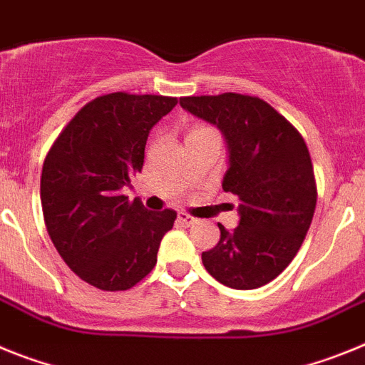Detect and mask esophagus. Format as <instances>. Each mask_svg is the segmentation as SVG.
I'll list each match as a JSON object with an SVG mask.
<instances>
[{
    "label": "esophagus",
    "mask_w": 365,
    "mask_h": 365,
    "mask_svg": "<svg viewBox=\"0 0 365 365\" xmlns=\"http://www.w3.org/2000/svg\"><path fill=\"white\" fill-rule=\"evenodd\" d=\"M178 220L182 222V224H185V226H191V224H195L196 218L191 217V215H187V213H178Z\"/></svg>",
    "instance_id": "obj_1"
}]
</instances>
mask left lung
Returning <instances> with one entry per match:
<instances>
[{"mask_svg":"<svg viewBox=\"0 0 365 365\" xmlns=\"http://www.w3.org/2000/svg\"><path fill=\"white\" fill-rule=\"evenodd\" d=\"M211 123L227 145L222 189L239 198V226L218 224L220 240L202 253L218 283L252 290L270 283L296 257L316 209V182L301 134L259 97L240 93L180 99Z\"/></svg>","mask_w":365,"mask_h":365,"instance_id":"left-lung-1","label":"left lung"}]
</instances>
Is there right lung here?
<instances>
[{"label": "right lung", "mask_w": 365, "mask_h": 365, "mask_svg": "<svg viewBox=\"0 0 365 365\" xmlns=\"http://www.w3.org/2000/svg\"><path fill=\"white\" fill-rule=\"evenodd\" d=\"M178 99L117 93L97 97L73 117L51 147L40 198L56 252L82 281L128 290L156 266L173 209L148 211L123 195L141 173L152 126Z\"/></svg>", "instance_id": "add662e5"}]
</instances>
